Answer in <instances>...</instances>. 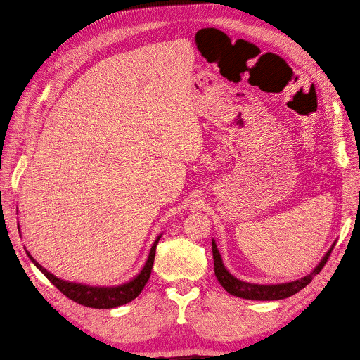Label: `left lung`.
<instances>
[{
	"mask_svg": "<svg viewBox=\"0 0 360 360\" xmlns=\"http://www.w3.org/2000/svg\"><path fill=\"white\" fill-rule=\"evenodd\" d=\"M332 249H333V246L325 255V258L322 259V262L315 268V271L311 275H307V276H304L299 281L289 282V283H281V285H253V283H246V282H242V281L236 279L235 276H232L225 269V266L222 264L221 253L217 248V243H215V240H212L214 266H215V275H217L219 283L231 295L238 296V297H243V299H250V300H279V299H285L288 296H292V295L297 293L307 283H311L314 276L318 275L323 269V266L326 265V262L329 259Z\"/></svg>",
	"mask_w": 360,
	"mask_h": 360,
	"instance_id": "8db88e82",
	"label": "left lung"
}]
</instances>
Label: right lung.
Segmentation results:
<instances>
[{
	"instance_id": "obj_1",
	"label": "right lung",
	"mask_w": 360,
	"mask_h": 360,
	"mask_svg": "<svg viewBox=\"0 0 360 360\" xmlns=\"http://www.w3.org/2000/svg\"><path fill=\"white\" fill-rule=\"evenodd\" d=\"M160 238L161 236H158L157 240L153 242L149 256H148V261H146L145 266L142 268L141 274L131 282L124 283L121 286H115V288H92V286H86V285L61 281V279L56 278L53 274H49L46 269H44L32 258L28 250H27V255L30 256L32 264L46 276V279L53 283L61 293H64L68 299H71L79 304L88 306V307H95V309H111V307H117V306L131 302L142 292L143 286L146 285V282L150 276L153 259H155V249H157Z\"/></svg>"
}]
</instances>
